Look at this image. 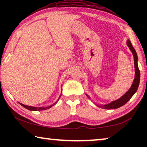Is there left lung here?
Returning <instances> with one entry per match:
<instances>
[{
  "label": "left lung",
  "instance_id": "obj_1",
  "mask_svg": "<svg viewBox=\"0 0 147 147\" xmlns=\"http://www.w3.org/2000/svg\"><path fill=\"white\" fill-rule=\"evenodd\" d=\"M127 45L128 46V47L130 48V51H132V53L133 54V56H134V67H135V78H134V82L133 83H132V86L130 87L129 90H128V91L126 92L123 96H122L120 99L112 102L111 103L108 104H106V105L100 106V107L103 108L104 109H116V108H120V106H122L123 105H124V104H125L126 102H127L128 100L132 98V96L135 94V92L137 91L138 86H139L140 73V70L138 69V67L137 54H136L135 49H134V47H132L131 42H130V40H128L127 41Z\"/></svg>",
  "mask_w": 147,
  "mask_h": 147
}]
</instances>
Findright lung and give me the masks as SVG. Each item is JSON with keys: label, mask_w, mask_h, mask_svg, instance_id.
Segmentation results:
<instances>
[{"label": "right lung", "mask_w": 147, "mask_h": 147, "mask_svg": "<svg viewBox=\"0 0 147 147\" xmlns=\"http://www.w3.org/2000/svg\"><path fill=\"white\" fill-rule=\"evenodd\" d=\"M59 99H58V100H59ZM57 101H58V100H57ZM57 101L56 102H55V103H54L53 104H52V105L49 106H47V107H45V108H43V107H39V108H37V107H33V106H26V105H24V104H21V103H19V104H21V106H23L24 108H27V109H28V110H35V111H37V110H44L49 109V108H51L52 106L55 105V104L57 102Z\"/></svg>", "instance_id": "1"}]
</instances>
